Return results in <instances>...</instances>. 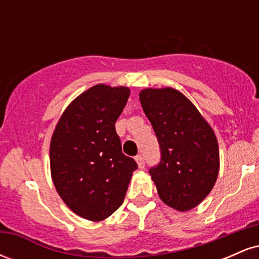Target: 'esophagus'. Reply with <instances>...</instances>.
<instances>
[{
    "mask_svg": "<svg viewBox=\"0 0 259 259\" xmlns=\"http://www.w3.org/2000/svg\"><path fill=\"white\" fill-rule=\"evenodd\" d=\"M136 163H138V167L140 169H144L145 168V160H144V157L142 156H136Z\"/></svg>",
    "mask_w": 259,
    "mask_h": 259,
    "instance_id": "34e87169",
    "label": "esophagus"
}]
</instances>
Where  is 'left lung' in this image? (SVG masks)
I'll return each instance as SVG.
<instances>
[{
    "instance_id": "8db88e82",
    "label": "left lung",
    "mask_w": 259,
    "mask_h": 259,
    "mask_svg": "<svg viewBox=\"0 0 259 259\" xmlns=\"http://www.w3.org/2000/svg\"><path fill=\"white\" fill-rule=\"evenodd\" d=\"M139 97L159 142L160 162L150 169L159 198L173 209L187 212L209 195L218 178L215 134L177 89L147 88Z\"/></svg>"
}]
</instances>
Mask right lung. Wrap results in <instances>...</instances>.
Returning a JSON list of instances; mask_svg holds the SVG:
<instances>
[{
	"instance_id": "1",
	"label": "right lung",
	"mask_w": 259,
	"mask_h": 259,
	"mask_svg": "<svg viewBox=\"0 0 259 259\" xmlns=\"http://www.w3.org/2000/svg\"><path fill=\"white\" fill-rule=\"evenodd\" d=\"M129 96L126 86H92L68 105L52 134L53 184L67 207L88 221H105L121 206L138 169L121 152L114 126Z\"/></svg>"
}]
</instances>
